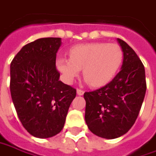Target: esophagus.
<instances>
[{"instance_id":"34e87169","label":"esophagus","mask_w":156,"mask_h":156,"mask_svg":"<svg viewBox=\"0 0 156 156\" xmlns=\"http://www.w3.org/2000/svg\"><path fill=\"white\" fill-rule=\"evenodd\" d=\"M77 93H78V95H83L85 93V91L81 89H77Z\"/></svg>"}]
</instances>
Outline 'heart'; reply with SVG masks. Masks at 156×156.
Returning a JSON list of instances; mask_svg holds the SVG:
<instances>
[{"label":"heart","instance_id":"1","mask_svg":"<svg viewBox=\"0 0 156 156\" xmlns=\"http://www.w3.org/2000/svg\"><path fill=\"white\" fill-rule=\"evenodd\" d=\"M123 57L118 44L91 43L73 47L70 58H59L57 65L65 83L71 84L83 69L86 82L93 87H100L114 78Z\"/></svg>","mask_w":156,"mask_h":156}]
</instances>
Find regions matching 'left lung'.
<instances>
[{
  "label": "left lung",
  "instance_id": "left-lung-1",
  "mask_svg": "<svg viewBox=\"0 0 156 156\" xmlns=\"http://www.w3.org/2000/svg\"><path fill=\"white\" fill-rule=\"evenodd\" d=\"M124 58L121 70L110 83L84 98L85 122L91 133L105 139L125 134L139 115L147 90L145 68L132 48L118 38Z\"/></svg>",
  "mask_w": 156,
  "mask_h": 156
}]
</instances>
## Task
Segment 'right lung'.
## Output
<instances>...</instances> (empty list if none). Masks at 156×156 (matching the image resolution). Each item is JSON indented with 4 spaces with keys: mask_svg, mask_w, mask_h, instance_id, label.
Segmentation results:
<instances>
[{
    "mask_svg": "<svg viewBox=\"0 0 156 156\" xmlns=\"http://www.w3.org/2000/svg\"><path fill=\"white\" fill-rule=\"evenodd\" d=\"M61 38H40L24 45L10 65V92L18 118L31 135L61 132L77 91L59 80L56 67Z\"/></svg>",
    "mask_w": 156,
    "mask_h": 156,
    "instance_id": "add662e5",
    "label": "right lung"
}]
</instances>
